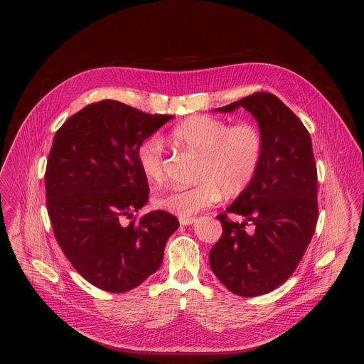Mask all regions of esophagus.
Here are the masks:
<instances>
[{"label": "esophagus", "mask_w": 364, "mask_h": 364, "mask_svg": "<svg viewBox=\"0 0 364 364\" xmlns=\"http://www.w3.org/2000/svg\"><path fill=\"white\" fill-rule=\"evenodd\" d=\"M180 220V225H183V226H190V225H193L194 223V218H180L178 219Z\"/></svg>", "instance_id": "esophagus-1"}]
</instances>
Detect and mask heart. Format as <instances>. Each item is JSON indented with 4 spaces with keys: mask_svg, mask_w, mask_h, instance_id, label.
<instances>
[{
    "mask_svg": "<svg viewBox=\"0 0 364 364\" xmlns=\"http://www.w3.org/2000/svg\"><path fill=\"white\" fill-rule=\"evenodd\" d=\"M170 141L198 155L196 180L190 188H171L154 198L160 210L188 218L216 204L222 196H240L252 184L261 166L264 141L250 122L229 125L220 118L191 115L170 132ZM164 146L160 138L149 136L136 148L142 176L151 184L164 177Z\"/></svg>",
    "mask_w": 364,
    "mask_h": 364,
    "instance_id": "obj_1",
    "label": "heart"
}]
</instances>
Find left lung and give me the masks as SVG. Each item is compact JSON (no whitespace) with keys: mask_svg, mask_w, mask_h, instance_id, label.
<instances>
[{"mask_svg":"<svg viewBox=\"0 0 364 364\" xmlns=\"http://www.w3.org/2000/svg\"><path fill=\"white\" fill-rule=\"evenodd\" d=\"M239 108L257 122L262 160L252 184L226 209L245 220L235 223L226 213L218 216L223 235L209 261L230 292L257 296L294 274L314 235L317 166L306 128L279 97L257 92L213 111L228 114ZM247 221L250 230L245 229Z\"/></svg>","mask_w":364,"mask_h":364,"instance_id":"1","label":"left lung"}]
</instances>
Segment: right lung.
I'll return each instance as SVG.
<instances>
[{
	"label": "right lung",
	"mask_w": 364,
	"mask_h": 364,
	"mask_svg": "<svg viewBox=\"0 0 364 364\" xmlns=\"http://www.w3.org/2000/svg\"><path fill=\"white\" fill-rule=\"evenodd\" d=\"M173 118L107 99L85 107L55 135L46 168L47 212L65 256L99 289L141 285L161 267L166 243L180 226L161 210L122 223L148 203L136 148Z\"/></svg>",
	"instance_id": "right-lung-1"
}]
</instances>
